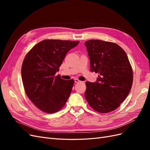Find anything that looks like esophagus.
<instances>
[{"instance_id":"esophagus-1","label":"esophagus","mask_w":150,"mask_h":150,"mask_svg":"<svg viewBox=\"0 0 150 150\" xmlns=\"http://www.w3.org/2000/svg\"><path fill=\"white\" fill-rule=\"evenodd\" d=\"M74 81H75V83H81V81H79L78 79H74Z\"/></svg>"}]
</instances>
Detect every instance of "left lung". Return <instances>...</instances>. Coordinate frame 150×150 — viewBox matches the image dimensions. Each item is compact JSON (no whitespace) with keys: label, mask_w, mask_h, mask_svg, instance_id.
Listing matches in <instances>:
<instances>
[{"label":"left lung","mask_w":150,"mask_h":150,"mask_svg":"<svg viewBox=\"0 0 150 150\" xmlns=\"http://www.w3.org/2000/svg\"><path fill=\"white\" fill-rule=\"evenodd\" d=\"M91 71L98 73L96 83H86L85 98L93 110L101 113L115 110L128 96L133 74L128 57L118 45L98 39L86 41Z\"/></svg>","instance_id":"1"}]
</instances>
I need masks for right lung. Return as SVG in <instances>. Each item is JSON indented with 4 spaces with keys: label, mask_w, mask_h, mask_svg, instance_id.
Masks as SVG:
<instances>
[{
    "label": "right lung",
    "mask_w": 150,
    "mask_h": 150,
    "mask_svg": "<svg viewBox=\"0 0 150 150\" xmlns=\"http://www.w3.org/2000/svg\"><path fill=\"white\" fill-rule=\"evenodd\" d=\"M79 42L45 39L35 45L25 55L21 69L25 92L43 112L59 111L69 98L74 80H64L56 73L67 52Z\"/></svg>",
    "instance_id": "right-lung-1"
}]
</instances>
